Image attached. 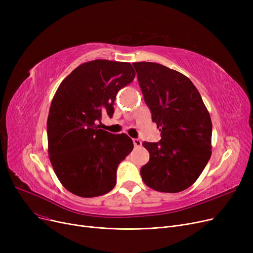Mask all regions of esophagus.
<instances>
[{"label":"esophagus","instance_id":"esophagus-1","mask_svg":"<svg viewBox=\"0 0 253 253\" xmlns=\"http://www.w3.org/2000/svg\"><path fill=\"white\" fill-rule=\"evenodd\" d=\"M133 144H134L135 148H139V147H141V140L138 139V138H134L133 139Z\"/></svg>","mask_w":253,"mask_h":253}]
</instances>
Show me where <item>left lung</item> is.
<instances>
[{"label": "left lung", "mask_w": 253, "mask_h": 253, "mask_svg": "<svg viewBox=\"0 0 253 253\" xmlns=\"http://www.w3.org/2000/svg\"><path fill=\"white\" fill-rule=\"evenodd\" d=\"M133 66L153 122L161 131L159 142L142 143L150 153L140 169L142 180L158 192H181L201 175L210 159V115L188 77L155 62Z\"/></svg>", "instance_id": "obj_1"}]
</instances>
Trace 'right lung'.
Listing matches in <instances>:
<instances>
[{
    "mask_svg": "<svg viewBox=\"0 0 253 253\" xmlns=\"http://www.w3.org/2000/svg\"><path fill=\"white\" fill-rule=\"evenodd\" d=\"M134 77L129 62L96 59L79 65L57 88L47 120L48 154L57 178L74 195L97 197L116 185L118 165L133 142L96 122L101 113L113 116L118 91Z\"/></svg>",
    "mask_w": 253,
    "mask_h": 253,
    "instance_id": "obj_1",
    "label": "right lung"
}]
</instances>
